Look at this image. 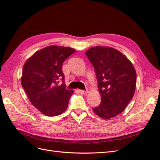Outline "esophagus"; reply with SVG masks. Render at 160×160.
I'll return each mask as SVG.
<instances>
[{"label": "esophagus", "instance_id": "1", "mask_svg": "<svg viewBox=\"0 0 160 160\" xmlns=\"http://www.w3.org/2000/svg\"><path fill=\"white\" fill-rule=\"evenodd\" d=\"M79 91L81 94H83V95H85L88 93V91H84V90H81V89L79 90Z\"/></svg>", "mask_w": 160, "mask_h": 160}]
</instances>
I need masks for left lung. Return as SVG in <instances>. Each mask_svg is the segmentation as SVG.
I'll list each match as a JSON object with an SVG mask.
<instances>
[{
  "label": "left lung",
  "instance_id": "8db88e82",
  "mask_svg": "<svg viewBox=\"0 0 160 160\" xmlns=\"http://www.w3.org/2000/svg\"><path fill=\"white\" fill-rule=\"evenodd\" d=\"M93 66L101 103L93 109L101 118L109 119L124 111L136 87V71L128 58L108 47H93L85 52Z\"/></svg>",
  "mask_w": 160,
  "mask_h": 160
}]
</instances>
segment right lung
I'll list each match as a JSON object with an SVG mask.
<instances>
[{
  "mask_svg": "<svg viewBox=\"0 0 160 160\" xmlns=\"http://www.w3.org/2000/svg\"><path fill=\"white\" fill-rule=\"evenodd\" d=\"M75 51L69 47L49 46L35 52L23 66L22 88L31 103L45 115H59L68 107L73 91L66 89L62 66ZM61 78L63 83L59 86Z\"/></svg>",
  "mask_w": 160,
  "mask_h": 160,
  "instance_id": "add662e5",
  "label": "right lung"
}]
</instances>
